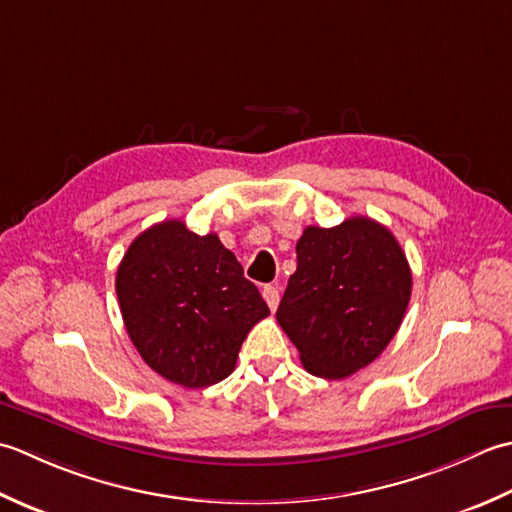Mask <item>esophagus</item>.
<instances>
[{
    "instance_id": "obj_1",
    "label": "esophagus",
    "mask_w": 512,
    "mask_h": 512,
    "mask_svg": "<svg viewBox=\"0 0 512 512\" xmlns=\"http://www.w3.org/2000/svg\"><path fill=\"white\" fill-rule=\"evenodd\" d=\"M263 298H265V302L269 305V309L274 311V309L278 307V300H280L278 287H276V285H265V287H263Z\"/></svg>"
}]
</instances>
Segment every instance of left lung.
Listing matches in <instances>:
<instances>
[{"label":"left lung","instance_id":"8db88e82","mask_svg":"<svg viewBox=\"0 0 512 512\" xmlns=\"http://www.w3.org/2000/svg\"><path fill=\"white\" fill-rule=\"evenodd\" d=\"M296 254L278 325L311 375L349 378L398 333L413 285L409 260L389 229L367 216L305 227Z\"/></svg>","mask_w":512,"mask_h":512}]
</instances>
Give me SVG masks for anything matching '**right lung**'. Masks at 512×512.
Here are the masks:
<instances>
[{"mask_svg": "<svg viewBox=\"0 0 512 512\" xmlns=\"http://www.w3.org/2000/svg\"><path fill=\"white\" fill-rule=\"evenodd\" d=\"M123 325L150 369L185 389L225 380L267 302L216 234L183 221L134 238L117 269Z\"/></svg>", "mask_w": 512, "mask_h": 512, "instance_id": "obj_1", "label": "right lung"}]
</instances>
